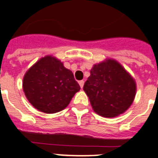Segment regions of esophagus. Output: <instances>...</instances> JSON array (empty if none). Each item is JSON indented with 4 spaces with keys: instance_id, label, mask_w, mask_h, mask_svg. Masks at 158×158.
<instances>
[{
    "instance_id": "obj_1",
    "label": "esophagus",
    "mask_w": 158,
    "mask_h": 158,
    "mask_svg": "<svg viewBox=\"0 0 158 158\" xmlns=\"http://www.w3.org/2000/svg\"><path fill=\"white\" fill-rule=\"evenodd\" d=\"M78 83H79V85H80L81 88H83V85H84V83H85L84 81H83V80L79 81H78Z\"/></svg>"
}]
</instances>
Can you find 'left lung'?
I'll use <instances>...</instances> for the list:
<instances>
[{
  "label": "left lung",
  "mask_w": 158,
  "mask_h": 158,
  "mask_svg": "<svg viewBox=\"0 0 158 158\" xmlns=\"http://www.w3.org/2000/svg\"><path fill=\"white\" fill-rule=\"evenodd\" d=\"M83 89L98 114L114 118L124 113L132 104L136 84L118 61L106 59L94 64Z\"/></svg>",
  "instance_id": "1"
}]
</instances>
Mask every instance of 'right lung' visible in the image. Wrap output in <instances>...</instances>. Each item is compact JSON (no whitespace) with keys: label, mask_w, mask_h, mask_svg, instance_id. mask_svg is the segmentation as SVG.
I'll use <instances>...</instances> for the list:
<instances>
[{"label":"right lung","mask_w":158,"mask_h":158,"mask_svg":"<svg viewBox=\"0 0 158 158\" xmlns=\"http://www.w3.org/2000/svg\"><path fill=\"white\" fill-rule=\"evenodd\" d=\"M23 88L27 100L35 109L54 114L67 107L81 87L73 72L60 60L46 56L25 73Z\"/></svg>","instance_id":"1"}]
</instances>
